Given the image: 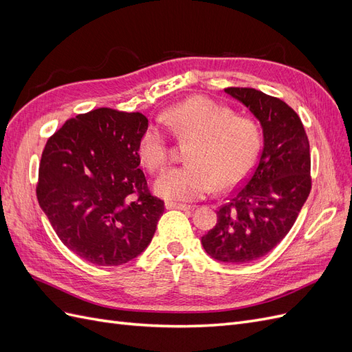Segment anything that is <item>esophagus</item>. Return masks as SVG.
Masks as SVG:
<instances>
[{"instance_id": "esophagus-1", "label": "esophagus", "mask_w": 352, "mask_h": 352, "mask_svg": "<svg viewBox=\"0 0 352 352\" xmlns=\"http://www.w3.org/2000/svg\"><path fill=\"white\" fill-rule=\"evenodd\" d=\"M164 206H166L167 210H184V211H186V210L192 208V207L188 206V204H179V202H172V201H167Z\"/></svg>"}]
</instances>
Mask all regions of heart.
I'll return each instance as SVG.
<instances>
[{
    "mask_svg": "<svg viewBox=\"0 0 352 352\" xmlns=\"http://www.w3.org/2000/svg\"><path fill=\"white\" fill-rule=\"evenodd\" d=\"M162 122L179 140H192L186 151L189 163L155 179V194L167 201H195L214 185L220 189L236 185L258 157L261 135L255 120L208 98L179 102L163 113ZM140 155L153 172L166 166L170 148L162 127L150 126L142 133Z\"/></svg>",
    "mask_w": 352,
    "mask_h": 352,
    "instance_id": "obj_1",
    "label": "heart"
}]
</instances>
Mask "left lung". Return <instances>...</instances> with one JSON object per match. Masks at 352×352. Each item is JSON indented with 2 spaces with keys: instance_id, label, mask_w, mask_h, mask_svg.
Masks as SVG:
<instances>
[{
  "instance_id": "left-lung-1",
  "label": "left lung",
  "mask_w": 352,
  "mask_h": 352,
  "mask_svg": "<svg viewBox=\"0 0 352 352\" xmlns=\"http://www.w3.org/2000/svg\"><path fill=\"white\" fill-rule=\"evenodd\" d=\"M225 92L260 122L263 150L201 242L211 258L243 264L270 252L294 226L311 189L310 144L301 119L282 100L252 88Z\"/></svg>"
}]
</instances>
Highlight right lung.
I'll list each match as a JSON object with an SVG mask.
<instances>
[{"instance_id": "add662e5", "label": "right lung", "mask_w": 352, "mask_h": 352, "mask_svg": "<svg viewBox=\"0 0 352 352\" xmlns=\"http://www.w3.org/2000/svg\"><path fill=\"white\" fill-rule=\"evenodd\" d=\"M141 113L97 109L78 114L42 153L38 202L61 242L97 265H120L150 245L164 202L140 168Z\"/></svg>"}]
</instances>
